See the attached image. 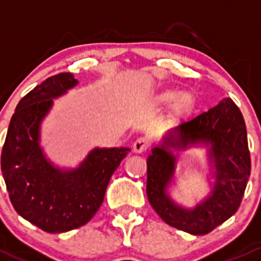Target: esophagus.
Wrapping results in <instances>:
<instances>
[{"instance_id": "34e87169", "label": "esophagus", "mask_w": 261, "mask_h": 261, "mask_svg": "<svg viewBox=\"0 0 261 261\" xmlns=\"http://www.w3.org/2000/svg\"><path fill=\"white\" fill-rule=\"evenodd\" d=\"M147 146H149V140L145 138H139L138 140L134 143L133 150H134V152H139V154H140V152L145 151V150L147 149Z\"/></svg>"}]
</instances>
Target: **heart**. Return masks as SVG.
<instances>
[{
    "mask_svg": "<svg viewBox=\"0 0 261 261\" xmlns=\"http://www.w3.org/2000/svg\"><path fill=\"white\" fill-rule=\"evenodd\" d=\"M154 109H163L170 105V114L175 118H183L193 112L196 107V97L189 91L177 92L175 89H163L156 92L150 99Z\"/></svg>",
    "mask_w": 261,
    "mask_h": 261,
    "instance_id": "obj_1",
    "label": "heart"
}]
</instances>
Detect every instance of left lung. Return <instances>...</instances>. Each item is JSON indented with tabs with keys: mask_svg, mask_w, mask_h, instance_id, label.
Returning <instances> with one entry per match:
<instances>
[{
	"mask_svg": "<svg viewBox=\"0 0 261 261\" xmlns=\"http://www.w3.org/2000/svg\"><path fill=\"white\" fill-rule=\"evenodd\" d=\"M194 147L206 149L212 189L196 206L186 207L169 191L179 152ZM146 164L147 199L162 220L191 235L211 232L238 211L250 177L251 160L240 110L232 99L223 98L207 112L183 121L152 147Z\"/></svg>",
	"mask_w": 261,
	"mask_h": 261,
	"instance_id": "left-lung-1",
	"label": "left lung"
}]
</instances>
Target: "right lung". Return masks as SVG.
I'll return each instance as SVG.
<instances>
[{"instance_id": "right-lung-1", "label": "right lung", "mask_w": 261, "mask_h": 261, "mask_svg": "<svg viewBox=\"0 0 261 261\" xmlns=\"http://www.w3.org/2000/svg\"><path fill=\"white\" fill-rule=\"evenodd\" d=\"M80 83L72 73L53 75L29 92L10 121L1 170L21 217L50 233L86 225L101 207L112 174L130 147H94L75 168H60L41 146V123L54 105Z\"/></svg>"}]
</instances>
